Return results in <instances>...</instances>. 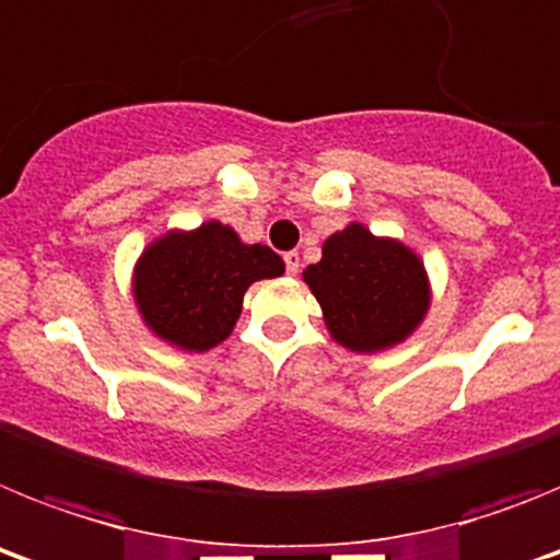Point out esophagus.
<instances>
[{"label":"esophagus","mask_w":560,"mask_h":560,"mask_svg":"<svg viewBox=\"0 0 560 560\" xmlns=\"http://www.w3.org/2000/svg\"><path fill=\"white\" fill-rule=\"evenodd\" d=\"M285 271H289L291 277L296 275V271H300V255H296V252H285Z\"/></svg>","instance_id":"34e87169"}]
</instances>
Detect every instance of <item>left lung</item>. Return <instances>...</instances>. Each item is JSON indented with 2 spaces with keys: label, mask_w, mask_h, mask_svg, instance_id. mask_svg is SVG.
I'll return each instance as SVG.
<instances>
[{
  "label": "left lung",
  "mask_w": 560,
  "mask_h": 560,
  "mask_svg": "<svg viewBox=\"0 0 560 560\" xmlns=\"http://www.w3.org/2000/svg\"><path fill=\"white\" fill-rule=\"evenodd\" d=\"M330 336L353 353H381L418 330L432 305L427 266L395 237L353 221L323 244L303 271Z\"/></svg>",
  "instance_id": "1"
}]
</instances>
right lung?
I'll return each instance as SVG.
<instances>
[{"instance_id":"1","label":"right lung","mask_w":560,"mask_h":560,"mask_svg":"<svg viewBox=\"0 0 560 560\" xmlns=\"http://www.w3.org/2000/svg\"><path fill=\"white\" fill-rule=\"evenodd\" d=\"M283 271V257L269 246L244 244L232 226L205 221L151 241L133 266L131 291L153 336L187 353H205L232 334L246 289Z\"/></svg>"}]
</instances>
